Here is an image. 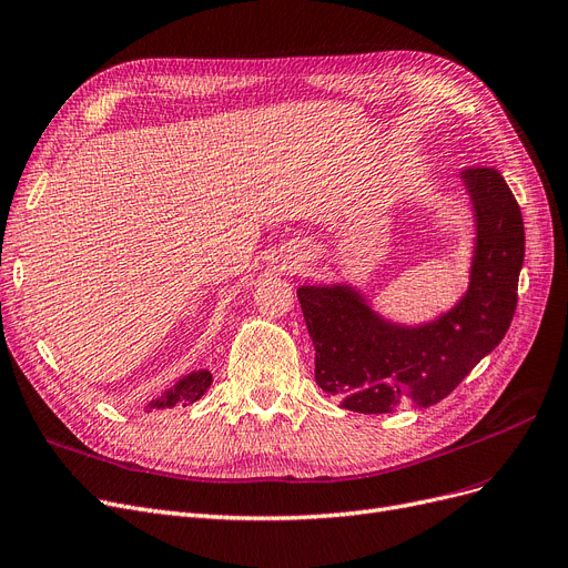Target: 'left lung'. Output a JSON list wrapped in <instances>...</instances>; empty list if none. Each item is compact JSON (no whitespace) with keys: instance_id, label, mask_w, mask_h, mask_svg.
Instances as JSON below:
<instances>
[{"instance_id":"obj_1","label":"left lung","mask_w":568,"mask_h":568,"mask_svg":"<svg viewBox=\"0 0 568 568\" xmlns=\"http://www.w3.org/2000/svg\"><path fill=\"white\" fill-rule=\"evenodd\" d=\"M458 178L473 207L475 245L468 290L452 308L405 325L374 311L351 283L297 290L316 346V382L344 409L430 407L506 337L524 264L519 205L496 168H468Z\"/></svg>"}]
</instances>
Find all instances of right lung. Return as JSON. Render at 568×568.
<instances>
[{"label": "right lung", "instance_id": "1", "mask_svg": "<svg viewBox=\"0 0 568 568\" xmlns=\"http://www.w3.org/2000/svg\"><path fill=\"white\" fill-rule=\"evenodd\" d=\"M213 384V374L207 369H194L163 390L159 397H154L152 403H146V409H171L175 405H186V403H196L201 400V395Z\"/></svg>", "mask_w": 568, "mask_h": 568}]
</instances>
